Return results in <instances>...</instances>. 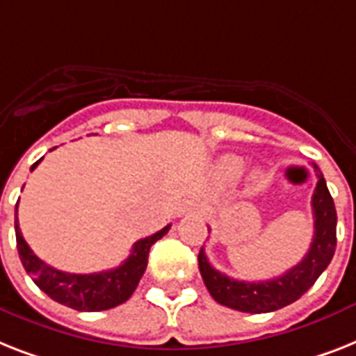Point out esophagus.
<instances>
[{
    "mask_svg": "<svg viewBox=\"0 0 356 356\" xmlns=\"http://www.w3.org/2000/svg\"><path fill=\"white\" fill-rule=\"evenodd\" d=\"M197 210H199L197 201H186V203L181 207V210H179V216H186V213H193V212H197Z\"/></svg>",
    "mask_w": 356,
    "mask_h": 356,
    "instance_id": "obj_1",
    "label": "esophagus"
}]
</instances>
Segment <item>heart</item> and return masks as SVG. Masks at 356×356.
Instances as JSON below:
<instances>
[{
	"mask_svg": "<svg viewBox=\"0 0 356 356\" xmlns=\"http://www.w3.org/2000/svg\"><path fill=\"white\" fill-rule=\"evenodd\" d=\"M223 172L230 177H238L243 172V161L238 157H228L223 161Z\"/></svg>",
	"mask_w": 356,
	"mask_h": 356,
	"instance_id": "obj_1",
	"label": "heart"
}]
</instances>
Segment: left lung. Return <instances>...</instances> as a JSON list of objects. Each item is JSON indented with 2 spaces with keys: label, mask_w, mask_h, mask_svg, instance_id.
Segmentation results:
<instances>
[{
  "label": "left lung",
  "mask_w": 356,
  "mask_h": 356,
  "mask_svg": "<svg viewBox=\"0 0 356 356\" xmlns=\"http://www.w3.org/2000/svg\"><path fill=\"white\" fill-rule=\"evenodd\" d=\"M313 168L318 183L311 201L314 216V238L309 252L298 265L289 268L287 273H283L278 278L265 282H239L216 270L212 263L208 261L204 248H201L197 256L199 270L208 293L212 294L216 302L241 313L259 314L278 311L307 293L320 274L327 268L337 248V210L322 172L316 164H313Z\"/></svg>",
  "instance_id": "1"
}]
</instances>
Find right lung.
I'll return each mask as SVG.
<instances>
[{"instance_id": "obj_1", "label": "right lung", "mask_w": 356, "mask_h": 356, "mask_svg": "<svg viewBox=\"0 0 356 356\" xmlns=\"http://www.w3.org/2000/svg\"><path fill=\"white\" fill-rule=\"evenodd\" d=\"M40 161L31 166V172L40 164ZM14 228H16V245H18L23 268L27 270L29 276H33L38 287L54 302L76 309V311L93 313V311L117 307L131 296L146 270L149 248L157 239L168 232L170 225H166L163 230H159L153 236L138 239L137 243L133 245L128 259L120 267L95 274L63 273L54 267H49L47 263L38 258L27 241L23 239L22 230H19L18 204H16V216H14Z\"/></svg>"}]
</instances>
